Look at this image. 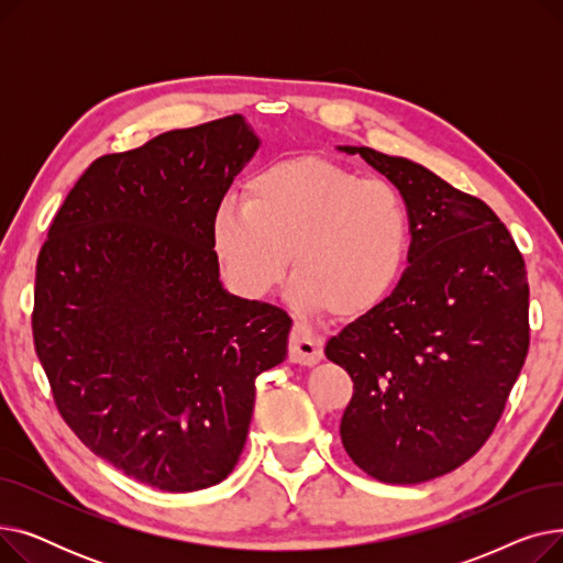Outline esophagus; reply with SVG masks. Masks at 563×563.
Segmentation results:
<instances>
[{
	"mask_svg": "<svg viewBox=\"0 0 563 563\" xmlns=\"http://www.w3.org/2000/svg\"><path fill=\"white\" fill-rule=\"evenodd\" d=\"M323 356V338L303 323H294L291 335H289V361L297 365H317Z\"/></svg>",
	"mask_w": 563,
	"mask_h": 563,
	"instance_id": "esophagus-1",
	"label": "esophagus"
}]
</instances>
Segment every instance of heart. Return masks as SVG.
<instances>
[{"mask_svg": "<svg viewBox=\"0 0 563 563\" xmlns=\"http://www.w3.org/2000/svg\"><path fill=\"white\" fill-rule=\"evenodd\" d=\"M410 234L408 207L390 183L363 180L323 157L262 168L244 202L221 200L212 219L214 255L242 297H266L289 253L294 301L340 319L388 301L406 272Z\"/></svg>", "mask_w": 563, "mask_h": 563, "instance_id": "b5f03b06", "label": "heart"}]
</instances>
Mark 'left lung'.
<instances>
[{
	"label": "left lung",
	"mask_w": 563,
	"mask_h": 563,
	"mask_svg": "<svg viewBox=\"0 0 563 563\" xmlns=\"http://www.w3.org/2000/svg\"><path fill=\"white\" fill-rule=\"evenodd\" d=\"M340 151L388 177L412 230L388 301L327 344L353 380L342 445L378 482H429L475 456L505 412L529 349L525 260L484 200L410 159Z\"/></svg>",
	"instance_id": "1"
}]
</instances>
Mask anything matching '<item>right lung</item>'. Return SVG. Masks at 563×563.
I'll use <instances>...</instances> for the list:
<instances>
[{
	"label": "right lung",
	"instance_id": "1",
	"mask_svg": "<svg viewBox=\"0 0 563 563\" xmlns=\"http://www.w3.org/2000/svg\"><path fill=\"white\" fill-rule=\"evenodd\" d=\"M257 147L234 113L96 159L36 262L34 346L58 412L159 490L230 475L255 378L287 356L289 314L228 294L212 246L217 207Z\"/></svg>",
	"mask_w": 563,
	"mask_h": 563
}]
</instances>
